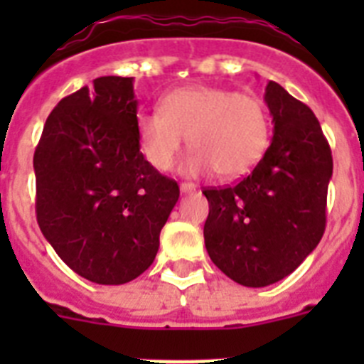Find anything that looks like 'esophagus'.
<instances>
[{"label":"esophagus","instance_id":"34e87169","mask_svg":"<svg viewBox=\"0 0 364 364\" xmlns=\"http://www.w3.org/2000/svg\"><path fill=\"white\" fill-rule=\"evenodd\" d=\"M195 189H197V186L191 184V182H182V184H180V191L182 193H191L195 191Z\"/></svg>","mask_w":364,"mask_h":364}]
</instances>
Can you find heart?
I'll return each instance as SVG.
<instances>
[{
	"label": "heart",
	"instance_id": "b5f03b06",
	"mask_svg": "<svg viewBox=\"0 0 364 364\" xmlns=\"http://www.w3.org/2000/svg\"><path fill=\"white\" fill-rule=\"evenodd\" d=\"M136 136L144 159L159 171L175 166L188 136L193 149L184 164L188 175L213 169L218 178H237L264 156L269 117L264 102L252 92L184 87L164 96L159 111L138 114Z\"/></svg>",
	"mask_w": 364,
	"mask_h": 364
}]
</instances>
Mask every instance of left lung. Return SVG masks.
Here are the masks:
<instances>
[{"label":"left lung","instance_id":"1","mask_svg":"<svg viewBox=\"0 0 364 364\" xmlns=\"http://www.w3.org/2000/svg\"><path fill=\"white\" fill-rule=\"evenodd\" d=\"M272 146L255 169L226 188H205V250L235 282L262 288L288 277L326 228L333 160L319 120L275 82L264 95Z\"/></svg>","mask_w":364,"mask_h":364}]
</instances>
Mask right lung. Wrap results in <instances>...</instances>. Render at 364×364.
Returning <instances> with one entry per match:
<instances>
[{
  "mask_svg": "<svg viewBox=\"0 0 364 364\" xmlns=\"http://www.w3.org/2000/svg\"><path fill=\"white\" fill-rule=\"evenodd\" d=\"M136 107L133 78L92 80L60 100L34 151L41 233L96 284H124L153 264L180 195L144 159Z\"/></svg>",
  "mask_w": 364,
  "mask_h": 364,
  "instance_id": "1",
  "label": "right lung"
}]
</instances>
